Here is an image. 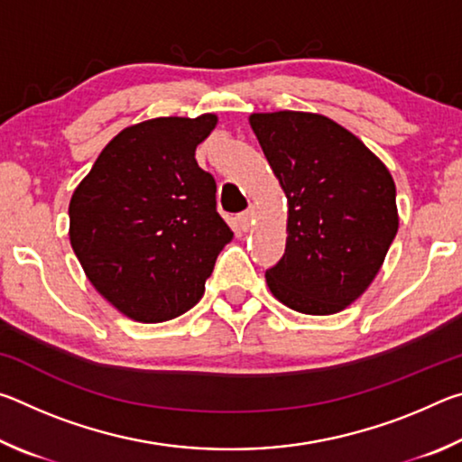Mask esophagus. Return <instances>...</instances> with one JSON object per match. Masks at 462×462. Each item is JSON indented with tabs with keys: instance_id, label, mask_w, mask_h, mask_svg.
Returning a JSON list of instances; mask_svg holds the SVG:
<instances>
[{
	"instance_id": "esophagus-1",
	"label": "esophagus",
	"mask_w": 462,
	"mask_h": 462,
	"mask_svg": "<svg viewBox=\"0 0 462 462\" xmlns=\"http://www.w3.org/2000/svg\"><path fill=\"white\" fill-rule=\"evenodd\" d=\"M238 224H240V228L242 230H250V226L254 224V209H246V212H242L240 216H238Z\"/></svg>"
}]
</instances>
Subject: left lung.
Masks as SVG:
<instances>
[{
	"mask_svg": "<svg viewBox=\"0 0 462 462\" xmlns=\"http://www.w3.org/2000/svg\"><path fill=\"white\" fill-rule=\"evenodd\" d=\"M287 198V245L264 273L271 293L300 314H338L385 261L400 216L389 169L353 132L311 112L250 114Z\"/></svg>",
	"mask_w": 462,
	"mask_h": 462,
	"instance_id": "obj_1",
	"label": "left lung"
}]
</instances>
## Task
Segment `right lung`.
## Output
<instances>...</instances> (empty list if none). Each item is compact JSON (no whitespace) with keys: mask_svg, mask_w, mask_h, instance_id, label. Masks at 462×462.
<instances>
[{"mask_svg":"<svg viewBox=\"0 0 462 462\" xmlns=\"http://www.w3.org/2000/svg\"><path fill=\"white\" fill-rule=\"evenodd\" d=\"M217 124L152 118L109 140L69 203V240L106 301L134 322H167L201 300L234 232L195 148Z\"/></svg>","mask_w":462,"mask_h":462,"instance_id":"right-lung-1","label":"right lung"}]
</instances>
